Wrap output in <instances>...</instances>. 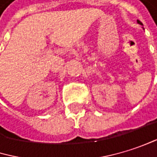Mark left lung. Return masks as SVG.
Returning a JSON list of instances; mask_svg holds the SVG:
<instances>
[{
    "label": "left lung",
    "mask_w": 157,
    "mask_h": 157,
    "mask_svg": "<svg viewBox=\"0 0 157 157\" xmlns=\"http://www.w3.org/2000/svg\"><path fill=\"white\" fill-rule=\"evenodd\" d=\"M137 23H138V24H140V25H143V24H142V23H141V22H140V21H139V20H137Z\"/></svg>",
    "instance_id": "1"
}]
</instances>
